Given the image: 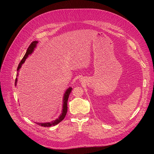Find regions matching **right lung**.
<instances>
[{
  "mask_svg": "<svg viewBox=\"0 0 154 154\" xmlns=\"http://www.w3.org/2000/svg\"><path fill=\"white\" fill-rule=\"evenodd\" d=\"M37 43H38V42H37V41H33L31 43V44L29 46V48H27V51H26L25 55L24 56V57H23V58L22 59L20 62L19 63V64H18V68H17L18 71H19L20 68L22 66V64L26 61V60L27 57H28V56L32 53V51H33L34 49L36 48ZM17 76H18V74H17ZM17 78H16V79H15V86L17 85ZM72 89V88L71 87H69L68 89L67 90V91L66 92V93H65L64 96H63V103L62 113L61 115L60 116V117L57 119H56L55 121H54V122H50V123H36V124H38V125H40L41 127H51V126H54V125H57L60 122H61L65 118V117H66V114H67V101H68L69 94H70V93H71Z\"/></svg>",
  "mask_w": 154,
  "mask_h": 154,
  "instance_id": "right-lung-1",
  "label": "right lung"
}]
</instances>
